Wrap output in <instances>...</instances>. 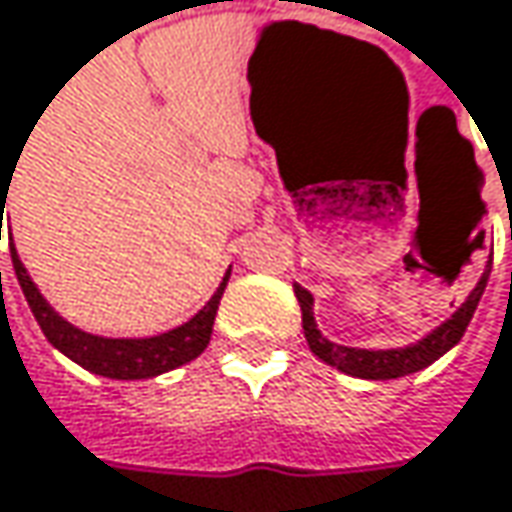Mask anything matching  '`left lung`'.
I'll return each instance as SVG.
<instances>
[{"label":"left lung","instance_id":"1","mask_svg":"<svg viewBox=\"0 0 512 512\" xmlns=\"http://www.w3.org/2000/svg\"><path fill=\"white\" fill-rule=\"evenodd\" d=\"M487 278H490V269L481 275V281L469 292V298H466L464 304L452 313V318H446L426 339H420V342L406 347H391V350L345 347L330 342V339H324L321 330L316 327V318H313V295L304 286L295 284V298L301 304L304 336L310 342V350L316 353L321 362L339 368L342 374L359 376V379H397V376L417 374V371L429 368L446 350H452V347L461 342V336H464L469 321H472V313H475V307H478V301L484 295Z\"/></svg>","mask_w":512,"mask_h":512}]
</instances>
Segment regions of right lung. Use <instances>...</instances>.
Masks as SVG:
<instances>
[{
  "label": "right lung",
  "mask_w": 512,
  "mask_h": 512,
  "mask_svg": "<svg viewBox=\"0 0 512 512\" xmlns=\"http://www.w3.org/2000/svg\"><path fill=\"white\" fill-rule=\"evenodd\" d=\"M0 199L5 202L8 194L0 191ZM2 214H5V205L0 211V223ZM11 260H14L16 281L22 286V295H25V301L37 318L40 330L46 333L48 342L60 353H66L80 368L98 376H109V379H150V376L165 374V371H173V368L196 359L211 342L217 307H220L223 289L228 284L226 272L223 284L217 286L211 301L182 327H173V330L150 336V339H104V336H92V333L80 330L75 324H69L60 313H54V307L40 295L37 284L28 278L22 260L16 255L14 237H11Z\"/></svg>",
  "instance_id": "right-lung-1"
}]
</instances>
